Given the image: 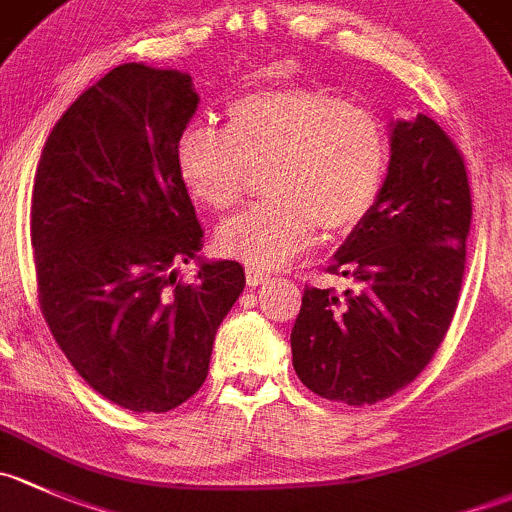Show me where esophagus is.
Instances as JSON below:
<instances>
[{"instance_id":"obj_1","label":"esophagus","mask_w":512,"mask_h":512,"mask_svg":"<svg viewBox=\"0 0 512 512\" xmlns=\"http://www.w3.org/2000/svg\"><path fill=\"white\" fill-rule=\"evenodd\" d=\"M268 273L258 271V268H246V281H249V286H261V283L268 281Z\"/></svg>"}]
</instances>
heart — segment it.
<instances>
[{
	"instance_id": "1",
	"label": "heart",
	"mask_w": 512,
	"mask_h": 512,
	"mask_svg": "<svg viewBox=\"0 0 512 512\" xmlns=\"http://www.w3.org/2000/svg\"><path fill=\"white\" fill-rule=\"evenodd\" d=\"M226 130L187 125L177 175L194 199L229 209L251 170L268 199L221 221L217 249L251 268H276L315 239L350 234L370 214L389 162V135L374 110L315 86L251 91L229 103Z\"/></svg>"
}]
</instances>
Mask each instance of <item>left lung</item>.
Here are the masks:
<instances>
[{"instance_id": "8db88e82", "label": "left lung", "mask_w": 512, "mask_h": 512, "mask_svg": "<svg viewBox=\"0 0 512 512\" xmlns=\"http://www.w3.org/2000/svg\"><path fill=\"white\" fill-rule=\"evenodd\" d=\"M389 128L382 189L328 268L355 288H305L291 333L300 382L350 407L419 377L449 330L466 268L471 187L461 152L429 115Z\"/></svg>"}]
</instances>
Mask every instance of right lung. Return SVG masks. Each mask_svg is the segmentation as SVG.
I'll return each mask as SVG.
<instances>
[{"label": "right lung", "mask_w": 512, "mask_h": 512, "mask_svg": "<svg viewBox=\"0 0 512 512\" xmlns=\"http://www.w3.org/2000/svg\"><path fill=\"white\" fill-rule=\"evenodd\" d=\"M189 73L123 63L68 105L31 192L39 303L63 355L130 412H170L209 372L214 335L246 286L202 261V226L175 145L197 110ZM197 257L194 282L177 262Z\"/></svg>", "instance_id": "add662e5"}]
</instances>
